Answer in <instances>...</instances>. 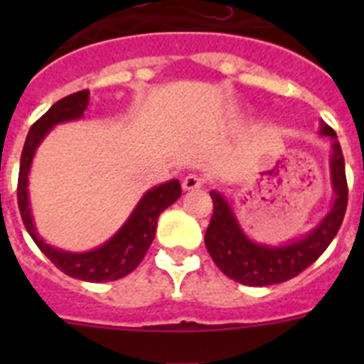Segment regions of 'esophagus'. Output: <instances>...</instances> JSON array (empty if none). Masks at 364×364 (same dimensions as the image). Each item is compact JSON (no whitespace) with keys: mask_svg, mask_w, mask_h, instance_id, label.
<instances>
[{"mask_svg":"<svg viewBox=\"0 0 364 364\" xmlns=\"http://www.w3.org/2000/svg\"><path fill=\"white\" fill-rule=\"evenodd\" d=\"M204 184H205L204 176L195 175V173H191V175H188L184 180H182V188H184V191H193V189L202 188Z\"/></svg>","mask_w":364,"mask_h":364,"instance_id":"34e87169","label":"esophagus"}]
</instances>
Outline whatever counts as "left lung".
I'll use <instances>...</instances> for the list:
<instances>
[{"instance_id": "left-lung-1", "label": "left lung", "mask_w": 364, "mask_h": 364, "mask_svg": "<svg viewBox=\"0 0 364 364\" xmlns=\"http://www.w3.org/2000/svg\"><path fill=\"white\" fill-rule=\"evenodd\" d=\"M321 134L332 140L330 173L333 186V205L326 217L302 239L284 246L253 242L240 230L231 205L218 191H211L213 215L205 230L204 242L215 264L224 275L246 286H272L290 281L304 272L324 253L339 231L348 204L345 159L336 131L321 122Z\"/></svg>"}]
</instances>
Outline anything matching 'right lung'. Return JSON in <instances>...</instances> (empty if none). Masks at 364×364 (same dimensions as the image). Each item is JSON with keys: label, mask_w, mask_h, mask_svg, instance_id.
Returning a JSON list of instances; mask_svg holds the SVG:
<instances>
[{"label": "right lung", "mask_w": 364, "mask_h": 364, "mask_svg": "<svg viewBox=\"0 0 364 364\" xmlns=\"http://www.w3.org/2000/svg\"><path fill=\"white\" fill-rule=\"evenodd\" d=\"M87 105H89V91L85 89V91H78L58 100L40 120L32 124L23 151H21V160H19L18 205L28 235L58 269H62L69 277L87 282L117 281V279L125 277L142 262L156 233V222H159L160 213L173 202L178 200L182 188L178 180H169L166 184L149 189L142 200L138 202L124 226L117 231V235L91 252L70 253L45 242L34 228L31 208H28L27 186L32 159L41 140L47 136L54 125L82 118Z\"/></svg>", "instance_id": "obj_1"}]
</instances>
